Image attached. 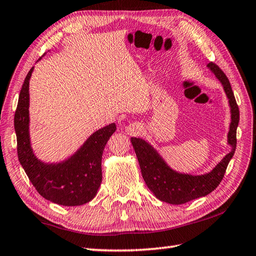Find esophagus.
I'll list each match as a JSON object with an SVG mask.
<instances>
[{"mask_svg":"<svg viewBox=\"0 0 256 256\" xmlns=\"http://www.w3.org/2000/svg\"><path fill=\"white\" fill-rule=\"evenodd\" d=\"M140 131H142V128H140V124L138 123H130L126 128H125V132H126V134L128 135H136L138 134Z\"/></svg>","mask_w":256,"mask_h":256,"instance_id":"34e87169","label":"esophagus"}]
</instances>
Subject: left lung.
I'll list each match as a JSON object with an SVG mask.
<instances>
[{"label": "left lung", "mask_w": 256, "mask_h": 256, "mask_svg": "<svg viewBox=\"0 0 256 256\" xmlns=\"http://www.w3.org/2000/svg\"><path fill=\"white\" fill-rule=\"evenodd\" d=\"M206 67L216 76L224 88L231 113L229 132L226 135V144L230 146V152L224 155L218 164L210 172L201 175L177 172L167 164L160 152L148 142L140 138H131L146 186L157 199L170 204H186L190 200L204 197L214 192L224 178L228 164L236 152V128L240 120V112L234 94L226 76L216 64L210 62L206 64Z\"/></svg>", "instance_id": "obj_1"}]
</instances>
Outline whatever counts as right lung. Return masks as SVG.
<instances>
[{
	"label": "right lung",
	"mask_w": 256,
	"mask_h": 256,
	"mask_svg": "<svg viewBox=\"0 0 256 256\" xmlns=\"http://www.w3.org/2000/svg\"><path fill=\"white\" fill-rule=\"evenodd\" d=\"M32 72L34 67L24 80L14 116L18 160L32 186L45 199L67 206L84 204L96 197L100 188L103 150L116 125L111 123L96 130L67 158L54 162L40 160L32 148L30 133V80Z\"/></svg>",
	"instance_id": "obj_1"
}]
</instances>
